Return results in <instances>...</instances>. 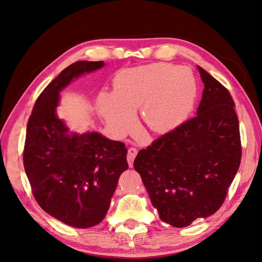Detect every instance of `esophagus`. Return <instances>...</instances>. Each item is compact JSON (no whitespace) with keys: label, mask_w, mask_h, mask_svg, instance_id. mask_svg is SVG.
<instances>
[{"label":"esophagus","mask_w":262,"mask_h":262,"mask_svg":"<svg viewBox=\"0 0 262 262\" xmlns=\"http://www.w3.org/2000/svg\"><path fill=\"white\" fill-rule=\"evenodd\" d=\"M137 153H138V150L136 148H133V146H131V148L127 149L126 159H127V163H129L130 167H132V165H133V161H135V158L137 156Z\"/></svg>","instance_id":"1"}]
</instances>
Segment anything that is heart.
Segmentation results:
<instances>
[{"label":"heart","instance_id":"heart-1","mask_svg":"<svg viewBox=\"0 0 262 262\" xmlns=\"http://www.w3.org/2000/svg\"><path fill=\"white\" fill-rule=\"evenodd\" d=\"M196 93V80L191 70L153 63L118 72L113 93H101L97 107L116 135L122 136L131 129L133 112L140 107L146 125L156 132H164L187 120Z\"/></svg>","mask_w":262,"mask_h":262}]
</instances>
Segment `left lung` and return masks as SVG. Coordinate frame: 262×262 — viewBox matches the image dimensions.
Listing matches in <instances>:
<instances>
[{
    "label": "left lung",
    "instance_id": "1",
    "mask_svg": "<svg viewBox=\"0 0 262 262\" xmlns=\"http://www.w3.org/2000/svg\"><path fill=\"white\" fill-rule=\"evenodd\" d=\"M196 68L205 84L196 116L140 150L133 162L160 219L177 228L218 211L241 161L231 94Z\"/></svg>",
    "mask_w": 262,
    "mask_h": 262
}]
</instances>
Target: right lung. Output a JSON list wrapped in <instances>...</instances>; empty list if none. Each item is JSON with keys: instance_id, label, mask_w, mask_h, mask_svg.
Segmentation results:
<instances>
[{"instance_id": "right-lung-1", "label": "right lung", "mask_w": 262, "mask_h": 262, "mask_svg": "<svg viewBox=\"0 0 262 262\" xmlns=\"http://www.w3.org/2000/svg\"><path fill=\"white\" fill-rule=\"evenodd\" d=\"M103 66V61H79L66 68L36 99L27 126L23 164L34 199L74 228H90L104 219L119 177L129 168L123 142L98 132L68 135L55 114L62 89Z\"/></svg>"}]
</instances>
